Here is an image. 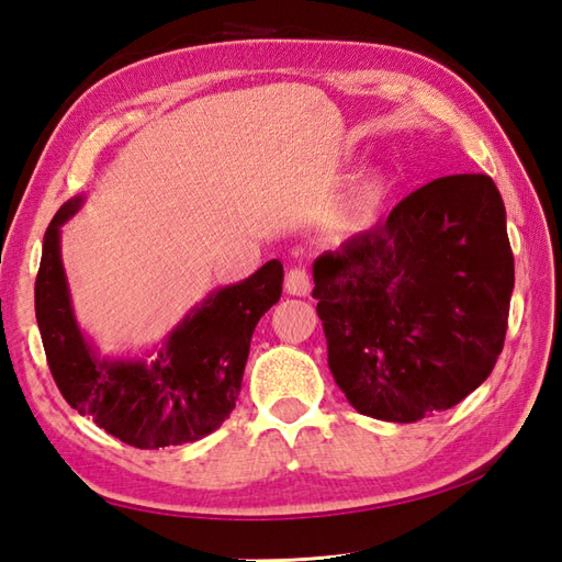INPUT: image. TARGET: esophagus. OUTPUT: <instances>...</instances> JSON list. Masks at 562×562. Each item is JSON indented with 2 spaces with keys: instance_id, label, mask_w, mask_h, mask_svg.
Here are the masks:
<instances>
[{
  "instance_id": "obj_1",
  "label": "esophagus",
  "mask_w": 562,
  "mask_h": 562,
  "mask_svg": "<svg viewBox=\"0 0 562 562\" xmlns=\"http://www.w3.org/2000/svg\"><path fill=\"white\" fill-rule=\"evenodd\" d=\"M284 290L294 296H306L312 292V280H308V272L302 266H294L284 274Z\"/></svg>"
}]
</instances>
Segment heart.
Returning <instances> with one entry per match:
<instances>
[{
  "mask_svg": "<svg viewBox=\"0 0 562 562\" xmlns=\"http://www.w3.org/2000/svg\"><path fill=\"white\" fill-rule=\"evenodd\" d=\"M381 190H384V186H381L379 178H372V181H369V183L364 186L362 198H364L367 202H372V200H376V198L381 195Z\"/></svg>",
  "mask_w": 562,
  "mask_h": 562,
  "instance_id": "1",
  "label": "heart"
}]
</instances>
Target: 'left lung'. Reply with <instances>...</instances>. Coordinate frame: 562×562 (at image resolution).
Wrapping results in <instances>:
<instances>
[{"label": "left lung", "instance_id": "8db88e82", "mask_svg": "<svg viewBox=\"0 0 562 562\" xmlns=\"http://www.w3.org/2000/svg\"><path fill=\"white\" fill-rule=\"evenodd\" d=\"M333 379L355 411L417 423L453 408L493 372L515 288L493 178L417 188L386 222L314 262Z\"/></svg>", "mask_w": 562, "mask_h": 562}]
</instances>
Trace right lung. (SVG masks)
<instances>
[{
    "instance_id": "obj_1",
    "label": "right lung",
    "mask_w": 562,
    "mask_h": 562,
    "mask_svg": "<svg viewBox=\"0 0 562 562\" xmlns=\"http://www.w3.org/2000/svg\"><path fill=\"white\" fill-rule=\"evenodd\" d=\"M79 205L75 198L57 210L35 278V318L59 393L79 415L137 449L210 435L234 411L250 338L282 294V262L268 260L248 280L214 292L171 333L151 364L103 362L71 314L59 260V226Z\"/></svg>"
}]
</instances>
